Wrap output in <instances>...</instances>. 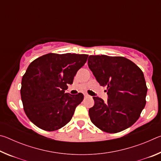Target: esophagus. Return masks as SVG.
<instances>
[{
	"mask_svg": "<svg viewBox=\"0 0 161 161\" xmlns=\"http://www.w3.org/2000/svg\"><path fill=\"white\" fill-rule=\"evenodd\" d=\"M84 97H86V98H87V97H90V96H89V95L87 94V93H84Z\"/></svg>",
	"mask_w": 161,
	"mask_h": 161,
	"instance_id": "1",
	"label": "esophagus"
}]
</instances>
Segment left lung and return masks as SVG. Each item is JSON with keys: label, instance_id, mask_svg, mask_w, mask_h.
I'll list each match as a JSON object with an SVG mask.
<instances>
[{"label": "left lung", "instance_id": "1", "mask_svg": "<svg viewBox=\"0 0 161 161\" xmlns=\"http://www.w3.org/2000/svg\"><path fill=\"white\" fill-rule=\"evenodd\" d=\"M88 66L101 86H107V102L94 97L91 121L107 133H118L137 121L146 105V83L141 69L124 57L90 55Z\"/></svg>", "mask_w": 161, "mask_h": 161}]
</instances>
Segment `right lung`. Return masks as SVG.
<instances>
[{
    "instance_id": "1",
    "label": "right lung",
    "mask_w": 161,
    "mask_h": 161,
    "mask_svg": "<svg viewBox=\"0 0 161 161\" xmlns=\"http://www.w3.org/2000/svg\"><path fill=\"white\" fill-rule=\"evenodd\" d=\"M88 54L49 53L32 61L23 75L20 95L25 113L40 129L53 131L72 119L84 95L65 93Z\"/></svg>"
}]
</instances>
